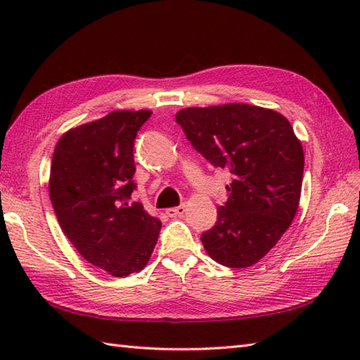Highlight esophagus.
Here are the masks:
<instances>
[{
	"mask_svg": "<svg viewBox=\"0 0 360 360\" xmlns=\"http://www.w3.org/2000/svg\"><path fill=\"white\" fill-rule=\"evenodd\" d=\"M184 212H186V205L184 204H181V205H178V207H170V209H167L165 210V213L170 218H176V217H182L184 215Z\"/></svg>",
	"mask_w": 360,
	"mask_h": 360,
	"instance_id": "obj_1",
	"label": "esophagus"
}]
</instances>
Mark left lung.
Returning <instances> with one entry per match:
<instances>
[{
	"mask_svg": "<svg viewBox=\"0 0 360 360\" xmlns=\"http://www.w3.org/2000/svg\"><path fill=\"white\" fill-rule=\"evenodd\" d=\"M193 148L232 174L217 223L201 233L217 263L243 269L259 262L288 231L298 209L304 156L280 112L244 103L176 114Z\"/></svg>",
	"mask_w": 360,
	"mask_h": 360,
	"instance_id": "left-lung-1",
	"label": "left lung"
}]
</instances>
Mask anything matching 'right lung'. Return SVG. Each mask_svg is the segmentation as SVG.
<instances>
[{
  "mask_svg": "<svg viewBox=\"0 0 360 360\" xmlns=\"http://www.w3.org/2000/svg\"><path fill=\"white\" fill-rule=\"evenodd\" d=\"M151 111H112L65 133L51 165L49 196L79 254L112 277L139 272L158 243L160 221L131 202L134 139Z\"/></svg>",
  "mask_w": 360,
  "mask_h": 360,
  "instance_id": "obj_1",
  "label": "right lung"
}]
</instances>
